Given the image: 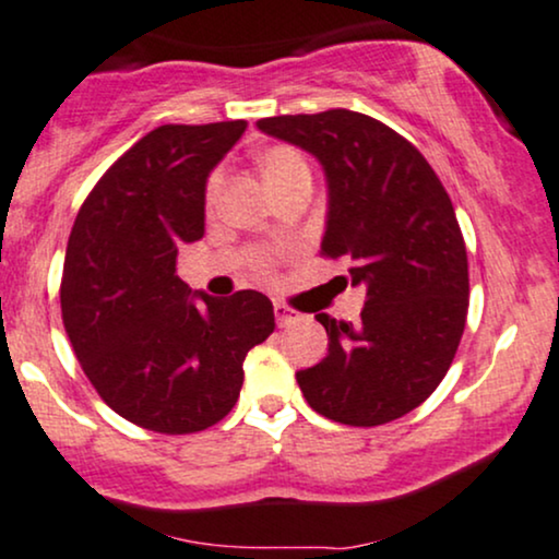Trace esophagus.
<instances>
[{
	"label": "esophagus",
	"mask_w": 559,
	"mask_h": 559,
	"mask_svg": "<svg viewBox=\"0 0 559 559\" xmlns=\"http://www.w3.org/2000/svg\"><path fill=\"white\" fill-rule=\"evenodd\" d=\"M273 314H275V322H278L281 328H288V325H294V322L301 320V314L297 312V309L281 305V301H275L273 305Z\"/></svg>",
	"instance_id": "esophagus-1"
}]
</instances>
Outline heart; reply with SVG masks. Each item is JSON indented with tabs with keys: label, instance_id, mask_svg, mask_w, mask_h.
I'll use <instances>...</instances> for the list:
<instances>
[{
	"label": "heart",
	"instance_id": "obj_1",
	"mask_svg": "<svg viewBox=\"0 0 559 559\" xmlns=\"http://www.w3.org/2000/svg\"><path fill=\"white\" fill-rule=\"evenodd\" d=\"M258 164H260L262 179L267 181V187H271L273 192L278 190V187H284L286 181H292L297 174L309 171L305 156H301L297 147H288V145L265 147V151L260 153ZM218 185H221V177L218 174H213L211 181H207V203H213L215 194H218Z\"/></svg>",
	"mask_w": 559,
	"mask_h": 559
}]
</instances>
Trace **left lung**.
<instances>
[{"label": "left lung", "mask_w": 559, "mask_h": 559, "mask_svg": "<svg viewBox=\"0 0 559 559\" xmlns=\"http://www.w3.org/2000/svg\"><path fill=\"white\" fill-rule=\"evenodd\" d=\"M258 130L312 153L328 181L320 252L367 288L356 322L314 314L328 356L299 369L314 412L352 427L401 419L440 385L468 312V260L453 203L416 147L348 109L260 119Z\"/></svg>", "instance_id": "8db88e82"}]
</instances>
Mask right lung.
Wrapping results in <instances>:
<instances>
[{
    "label": "right lung",
    "mask_w": 559,
    "mask_h": 559,
    "mask_svg": "<svg viewBox=\"0 0 559 559\" xmlns=\"http://www.w3.org/2000/svg\"><path fill=\"white\" fill-rule=\"evenodd\" d=\"M247 122L164 124L111 166L80 207L62 273V320L109 408L164 435L231 412L245 356L273 333L265 294L215 299L177 275L179 247L203 239L207 177Z\"/></svg>",
    "instance_id": "right-lung-1"
}]
</instances>
